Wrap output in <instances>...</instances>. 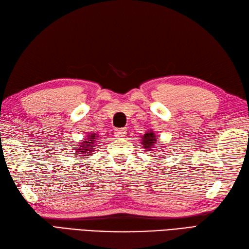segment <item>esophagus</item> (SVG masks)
Segmentation results:
<instances>
[{
  "label": "esophagus",
  "instance_id": "34e87169",
  "mask_svg": "<svg viewBox=\"0 0 249 249\" xmlns=\"http://www.w3.org/2000/svg\"><path fill=\"white\" fill-rule=\"evenodd\" d=\"M127 134V129L126 128H117L114 130V136L118 138H123Z\"/></svg>",
  "mask_w": 249,
  "mask_h": 249
}]
</instances>
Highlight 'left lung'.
<instances>
[{
  "instance_id": "left-lung-1",
  "label": "left lung",
  "mask_w": 249,
  "mask_h": 249,
  "mask_svg": "<svg viewBox=\"0 0 249 249\" xmlns=\"http://www.w3.org/2000/svg\"><path fill=\"white\" fill-rule=\"evenodd\" d=\"M142 138V145L146 149V152H152L155 148V144L157 142L156 136L153 131H147Z\"/></svg>"
}]
</instances>
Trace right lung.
Masks as SVG:
<instances>
[{
    "label": "right lung",
    "mask_w": 249,
    "mask_h": 249,
    "mask_svg": "<svg viewBox=\"0 0 249 249\" xmlns=\"http://www.w3.org/2000/svg\"><path fill=\"white\" fill-rule=\"evenodd\" d=\"M96 136L95 134H92V135H88V138L85 139V141H83L82 143L79 144V147L78 149V153L82 154L80 155V157L85 158L86 155H91L95 152V140H96Z\"/></svg>",
    "instance_id": "right-lung-1"
}]
</instances>
